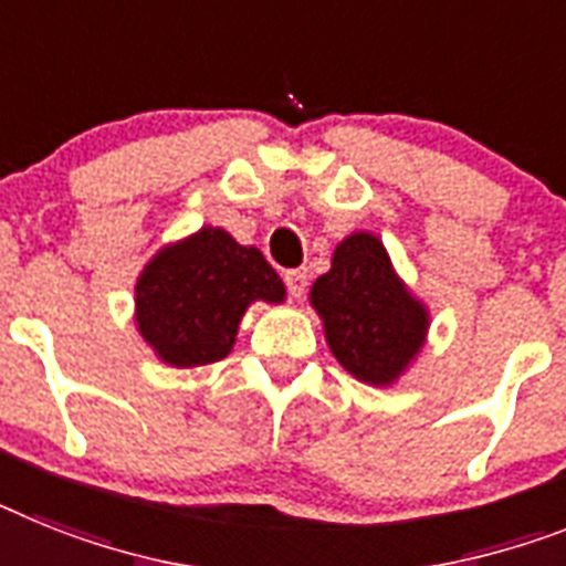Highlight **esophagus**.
I'll use <instances>...</instances> for the list:
<instances>
[{
	"instance_id": "obj_1",
	"label": "esophagus",
	"mask_w": 566,
	"mask_h": 566,
	"mask_svg": "<svg viewBox=\"0 0 566 566\" xmlns=\"http://www.w3.org/2000/svg\"><path fill=\"white\" fill-rule=\"evenodd\" d=\"M284 284H287V293L293 298H302L307 291V270H287L284 273Z\"/></svg>"
}]
</instances>
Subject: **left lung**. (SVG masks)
Listing matches in <instances>:
<instances>
[{
    "instance_id": "obj_1",
    "label": "left lung",
    "mask_w": 566,
    "mask_h": 566,
    "mask_svg": "<svg viewBox=\"0 0 566 566\" xmlns=\"http://www.w3.org/2000/svg\"><path fill=\"white\" fill-rule=\"evenodd\" d=\"M331 354L368 386H391L420 354L429 311L394 273L386 247L354 232L334 250L325 275L311 287Z\"/></svg>"
}]
</instances>
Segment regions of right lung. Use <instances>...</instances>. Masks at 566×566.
<instances>
[{
  "label": "right lung",
  "mask_w": 566,
  "mask_h": 566,
  "mask_svg": "<svg viewBox=\"0 0 566 566\" xmlns=\"http://www.w3.org/2000/svg\"><path fill=\"white\" fill-rule=\"evenodd\" d=\"M253 302H284V284L255 247L221 227L169 244L137 275L135 322L149 348L175 368L224 359Z\"/></svg>",
  "instance_id": "add662e5"
}]
</instances>
